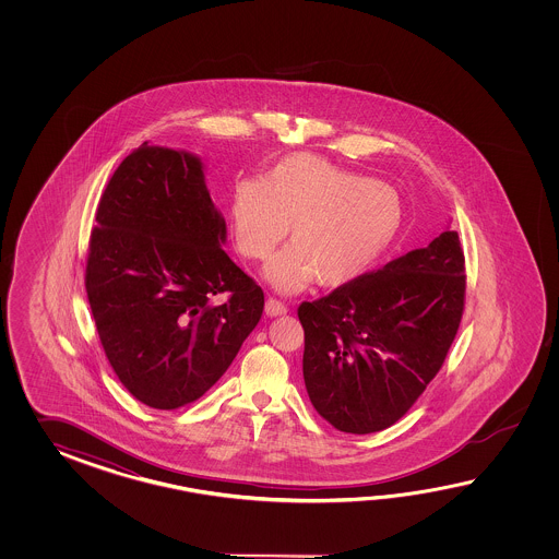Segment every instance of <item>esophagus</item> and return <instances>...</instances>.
Returning <instances> with one entry per match:
<instances>
[{
    "label": "esophagus",
    "mask_w": 559,
    "mask_h": 559,
    "mask_svg": "<svg viewBox=\"0 0 559 559\" xmlns=\"http://www.w3.org/2000/svg\"><path fill=\"white\" fill-rule=\"evenodd\" d=\"M265 313H267L270 318H277V316H284V313H287V308H285V304H282L280 299L270 297V299L265 301Z\"/></svg>",
    "instance_id": "1"
}]
</instances>
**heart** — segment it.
<instances>
[{
	"label": "heart",
	"mask_w": 559,
	"mask_h": 559,
	"mask_svg": "<svg viewBox=\"0 0 559 559\" xmlns=\"http://www.w3.org/2000/svg\"><path fill=\"white\" fill-rule=\"evenodd\" d=\"M404 219L392 186L309 154L285 157L263 179H238L229 203L234 246L248 260L270 258L289 227L292 243L263 270L282 294L316 280L342 287L369 274L392 250Z\"/></svg>",
	"instance_id": "heart-1"
}]
</instances>
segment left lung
<instances>
[{"label": "left lung", "mask_w": 559, "mask_h": 559, "mask_svg": "<svg viewBox=\"0 0 559 559\" xmlns=\"http://www.w3.org/2000/svg\"><path fill=\"white\" fill-rule=\"evenodd\" d=\"M465 260L450 227L428 248L304 301V381L345 433L390 428L440 371L464 313Z\"/></svg>", "instance_id": "left-lung-1"}]
</instances>
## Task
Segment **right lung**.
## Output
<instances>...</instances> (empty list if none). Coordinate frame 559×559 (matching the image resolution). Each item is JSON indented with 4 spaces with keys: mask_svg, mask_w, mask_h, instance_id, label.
I'll list each match as a JSON object with an SVG mask.
<instances>
[{
    "mask_svg": "<svg viewBox=\"0 0 559 559\" xmlns=\"http://www.w3.org/2000/svg\"><path fill=\"white\" fill-rule=\"evenodd\" d=\"M95 224L85 289L111 368L150 407L195 402L263 311L262 287L222 248L226 219L202 159L143 142L114 171Z\"/></svg>",
    "mask_w": 559,
    "mask_h": 559,
    "instance_id": "1",
    "label": "right lung"
}]
</instances>
